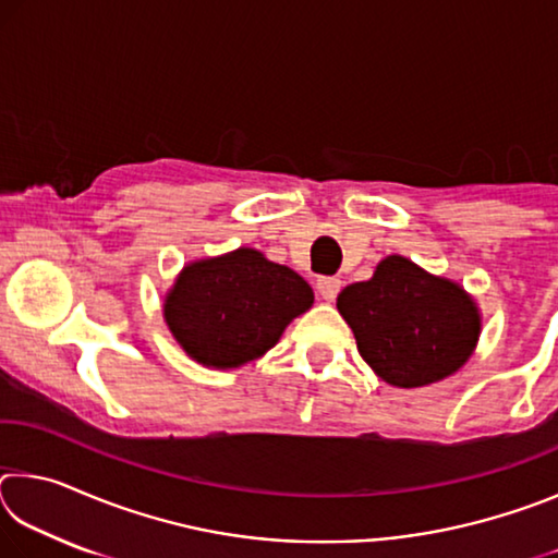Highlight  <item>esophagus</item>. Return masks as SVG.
<instances>
[{"label": "esophagus", "instance_id": "34e87169", "mask_svg": "<svg viewBox=\"0 0 558 558\" xmlns=\"http://www.w3.org/2000/svg\"><path fill=\"white\" fill-rule=\"evenodd\" d=\"M339 288H342V280H339V278H319L317 280V292L327 302H332L337 298Z\"/></svg>", "mask_w": 558, "mask_h": 558}]
</instances>
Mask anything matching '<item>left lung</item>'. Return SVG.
<instances>
[{"mask_svg": "<svg viewBox=\"0 0 558 558\" xmlns=\"http://www.w3.org/2000/svg\"><path fill=\"white\" fill-rule=\"evenodd\" d=\"M359 354L399 389L436 384L468 362L480 337V310L458 282L430 276L403 256H386L374 276L337 298Z\"/></svg>", "mask_w": 558, "mask_h": 558, "instance_id": "1", "label": "left lung"}]
</instances>
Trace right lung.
I'll return each mask as SVG.
<instances>
[{"label":"right lung","mask_w":558,"mask_h":558,"mask_svg":"<svg viewBox=\"0 0 558 558\" xmlns=\"http://www.w3.org/2000/svg\"><path fill=\"white\" fill-rule=\"evenodd\" d=\"M313 302L295 270L256 248H235L184 266L165 298V323L194 362L235 369L276 347Z\"/></svg>","instance_id":"obj_1"}]
</instances>
